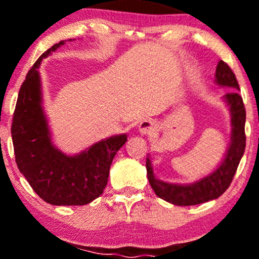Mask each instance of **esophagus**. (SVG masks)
Wrapping results in <instances>:
<instances>
[{"mask_svg":"<svg viewBox=\"0 0 259 259\" xmlns=\"http://www.w3.org/2000/svg\"><path fill=\"white\" fill-rule=\"evenodd\" d=\"M156 130V123L152 119H144L139 124V132L141 135H150Z\"/></svg>","mask_w":259,"mask_h":259,"instance_id":"1","label":"esophagus"}]
</instances>
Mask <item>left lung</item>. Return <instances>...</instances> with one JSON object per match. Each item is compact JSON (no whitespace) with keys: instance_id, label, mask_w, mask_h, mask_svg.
Wrapping results in <instances>:
<instances>
[{"instance_id":"8db88e82","label":"left lung","mask_w":259,"mask_h":259,"mask_svg":"<svg viewBox=\"0 0 259 259\" xmlns=\"http://www.w3.org/2000/svg\"><path fill=\"white\" fill-rule=\"evenodd\" d=\"M215 81L221 86H228L234 91L225 94L224 100L230 108L231 114V142L222 164L203 179L190 185H178L158 180L153 174L151 159H146L147 178L153 191L162 200L170 202L175 206H194L215 200L222 196L230 186L239 163L241 160L246 147V109L243 106L239 82L231 68L224 61H219L215 70Z\"/></svg>"}]
</instances>
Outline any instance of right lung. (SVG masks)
<instances>
[{"instance_id":"1","label":"right lung","mask_w":259,"mask_h":259,"mask_svg":"<svg viewBox=\"0 0 259 259\" xmlns=\"http://www.w3.org/2000/svg\"><path fill=\"white\" fill-rule=\"evenodd\" d=\"M65 40L47 50L35 62L20 86L12 121L16 162L36 194L55 206H84L102 195L112 160L126 142V135L96 142L76 156H67L51 142L41 106L37 68L42 58L56 51Z\"/></svg>"}]
</instances>
